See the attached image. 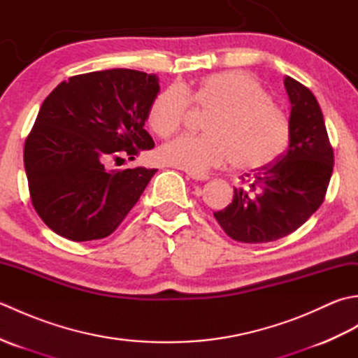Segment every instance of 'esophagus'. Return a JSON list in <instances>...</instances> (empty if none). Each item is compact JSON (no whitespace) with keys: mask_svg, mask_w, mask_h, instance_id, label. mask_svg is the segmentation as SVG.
<instances>
[{"mask_svg":"<svg viewBox=\"0 0 358 358\" xmlns=\"http://www.w3.org/2000/svg\"><path fill=\"white\" fill-rule=\"evenodd\" d=\"M189 178H192L195 181H208L209 180V175H200V173H187Z\"/></svg>","mask_w":358,"mask_h":358,"instance_id":"esophagus-1","label":"esophagus"}]
</instances>
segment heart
Returning <instances> with one entry per match:
<instances>
[{
  "label": "heart",
  "instance_id": "b5f03b06",
  "mask_svg": "<svg viewBox=\"0 0 358 358\" xmlns=\"http://www.w3.org/2000/svg\"><path fill=\"white\" fill-rule=\"evenodd\" d=\"M210 110L204 135H186L164 144L157 157L167 166L206 173L232 162L243 172L263 171L285 150L289 121L252 75L212 73L194 89L171 86L155 96L148 123L162 138L178 131L191 109Z\"/></svg>",
  "mask_w": 358,
  "mask_h": 358
}]
</instances>
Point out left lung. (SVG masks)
I'll list each match as a JSON object with an SVG mask.
<instances>
[{
  "label": "left lung",
  "instance_id": "8db88e82",
  "mask_svg": "<svg viewBox=\"0 0 358 358\" xmlns=\"http://www.w3.org/2000/svg\"><path fill=\"white\" fill-rule=\"evenodd\" d=\"M291 101L289 146L275 163L241 187H234L229 206L214 212L235 241L268 243L296 231L320 208L334 167V150L317 98L296 80L286 77Z\"/></svg>",
  "mask_w": 358,
  "mask_h": 358
}]
</instances>
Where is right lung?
<instances>
[{"label":"right lung","instance_id":"add662e5","mask_svg":"<svg viewBox=\"0 0 358 358\" xmlns=\"http://www.w3.org/2000/svg\"><path fill=\"white\" fill-rule=\"evenodd\" d=\"M159 92L154 73L132 69L75 75L43 101L24 144L30 200L50 229L72 241L117 229L157 169L108 171L155 146L144 129Z\"/></svg>","mask_w":358,"mask_h":358}]
</instances>
